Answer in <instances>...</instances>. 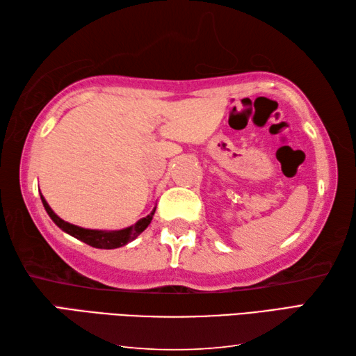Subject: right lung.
<instances>
[{"mask_svg":"<svg viewBox=\"0 0 356 356\" xmlns=\"http://www.w3.org/2000/svg\"><path fill=\"white\" fill-rule=\"evenodd\" d=\"M40 197L42 201V206H44L47 215L52 218V221L56 224L58 227L61 230L66 232V234L75 236L79 241H83L86 244L92 245V248H97V249H118L121 245H126L127 243L134 241V239L147 229V226L150 224L152 218H154L155 215V209L152 210V212L144 216V218L138 220L134 226L126 227V229H121V230H95V229H84V227H79L75 226V224H70L67 221L61 220L60 216H58L50 206L47 204V201L42 197L41 192H40Z\"/></svg>","mask_w":356,"mask_h":356,"instance_id":"add662e5","label":"right lung"}]
</instances>
